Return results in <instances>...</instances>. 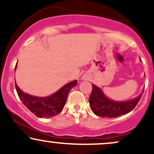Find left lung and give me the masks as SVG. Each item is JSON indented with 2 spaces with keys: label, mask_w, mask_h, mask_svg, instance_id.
<instances>
[{
  "label": "left lung",
  "mask_w": 154,
  "mask_h": 154,
  "mask_svg": "<svg viewBox=\"0 0 154 154\" xmlns=\"http://www.w3.org/2000/svg\"><path fill=\"white\" fill-rule=\"evenodd\" d=\"M92 93L89 98V103L93 113L101 117L114 118L130 112L136 106L142 94L135 99L128 101H114L106 98L103 91L97 86L92 85Z\"/></svg>",
  "instance_id": "8db88e82"
}]
</instances>
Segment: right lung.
<instances>
[{"instance_id": "obj_1", "label": "right lung", "mask_w": 154, "mask_h": 154, "mask_svg": "<svg viewBox=\"0 0 154 154\" xmlns=\"http://www.w3.org/2000/svg\"><path fill=\"white\" fill-rule=\"evenodd\" d=\"M17 65L15 66V69ZM77 80L68 83L56 93L45 98H40L26 94L19 89L16 82L15 87L19 98L31 112L40 118H48L57 115L62 111L70 90L77 85Z\"/></svg>"}]
</instances>
